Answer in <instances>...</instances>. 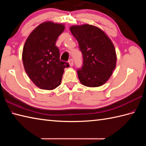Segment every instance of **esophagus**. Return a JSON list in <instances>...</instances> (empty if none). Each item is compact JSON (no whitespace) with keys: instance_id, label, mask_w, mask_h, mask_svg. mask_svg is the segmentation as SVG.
Listing matches in <instances>:
<instances>
[{"instance_id":"obj_1","label":"esophagus","mask_w":146,"mask_h":146,"mask_svg":"<svg viewBox=\"0 0 146 146\" xmlns=\"http://www.w3.org/2000/svg\"><path fill=\"white\" fill-rule=\"evenodd\" d=\"M68 63H69L70 66H73V59H70V60H69V61H68Z\"/></svg>"}]
</instances>
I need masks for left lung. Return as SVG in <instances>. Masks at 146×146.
<instances>
[{"mask_svg":"<svg viewBox=\"0 0 146 146\" xmlns=\"http://www.w3.org/2000/svg\"><path fill=\"white\" fill-rule=\"evenodd\" d=\"M70 29L83 55V66L77 71L80 83L88 87L103 85L116 67L112 42L102 29L90 24L72 26Z\"/></svg>","mask_w":146,"mask_h":146,"instance_id":"left-lung-1","label":"left lung"}]
</instances>
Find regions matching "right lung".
Here are the masks:
<instances>
[{
	"mask_svg": "<svg viewBox=\"0 0 146 146\" xmlns=\"http://www.w3.org/2000/svg\"><path fill=\"white\" fill-rule=\"evenodd\" d=\"M64 30L63 24L51 21L36 27L24 44L23 62L27 75L35 84L42 90L55 89L61 84L68 63L60 59L56 42Z\"/></svg>",
	"mask_w": 146,
	"mask_h": 146,
	"instance_id": "right-lung-1",
	"label": "right lung"
}]
</instances>
